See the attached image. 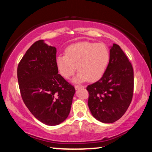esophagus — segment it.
Segmentation results:
<instances>
[{"label": "esophagus", "mask_w": 152, "mask_h": 152, "mask_svg": "<svg viewBox=\"0 0 152 152\" xmlns=\"http://www.w3.org/2000/svg\"><path fill=\"white\" fill-rule=\"evenodd\" d=\"M74 88L76 90H78V89L80 88H85V86H75Z\"/></svg>", "instance_id": "1"}]
</instances>
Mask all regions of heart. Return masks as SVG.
<instances>
[{
    "instance_id": "1",
    "label": "heart",
    "mask_w": 152,
    "mask_h": 152,
    "mask_svg": "<svg viewBox=\"0 0 152 152\" xmlns=\"http://www.w3.org/2000/svg\"><path fill=\"white\" fill-rule=\"evenodd\" d=\"M110 61V51L104 44L82 42L66 48L65 56L59 55L56 62L60 74L66 79L76 71L78 72L73 82L99 80L106 72Z\"/></svg>"
}]
</instances>
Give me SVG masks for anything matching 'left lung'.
<instances>
[{
  "label": "left lung",
  "mask_w": 152,
  "mask_h": 152,
  "mask_svg": "<svg viewBox=\"0 0 152 152\" xmlns=\"http://www.w3.org/2000/svg\"><path fill=\"white\" fill-rule=\"evenodd\" d=\"M133 69L120 46H110V61L98 81L87 87L88 106L93 117L103 123H113L122 117L133 93Z\"/></svg>",
  "instance_id": "obj_1"
}]
</instances>
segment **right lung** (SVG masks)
I'll return each instance as SVG.
<instances>
[{"mask_svg": "<svg viewBox=\"0 0 152 152\" xmlns=\"http://www.w3.org/2000/svg\"><path fill=\"white\" fill-rule=\"evenodd\" d=\"M56 52V47L39 40L28 48L17 68L24 104L36 119L48 126L67 118L76 92L58 74Z\"/></svg>", "mask_w": 152, "mask_h": 152, "instance_id": "1", "label": "right lung"}]
</instances>
